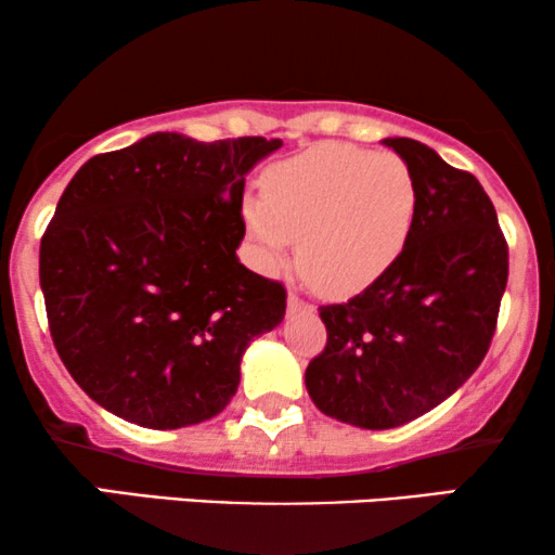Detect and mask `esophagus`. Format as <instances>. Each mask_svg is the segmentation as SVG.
<instances>
[{"label": "esophagus", "instance_id": "esophagus-1", "mask_svg": "<svg viewBox=\"0 0 555 555\" xmlns=\"http://www.w3.org/2000/svg\"><path fill=\"white\" fill-rule=\"evenodd\" d=\"M287 313H313V306L300 298V295H287Z\"/></svg>", "mask_w": 555, "mask_h": 555}]
</instances>
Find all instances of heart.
Instances as JSON below:
<instances>
[{
  "label": "heart",
  "mask_w": 555,
  "mask_h": 555,
  "mask_svg": "<svg viewBox=\"0 0 555 555\" xmlns=\"http://www.w3.org/2000/svg\"><path fill=\"white\" fill-rule=\"evenodd\" d=\"M416 202L404 158L333 141L272 164L262 196L242 202V219L264 262H283L300 240L302 278L333 298H351L404 253Z\"/></svg>",
  "instance_id": "1"
}]
</instances>
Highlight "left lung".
Instances as JSON below:
<instances>
[{"instance_id": "1", "label": "left lung", "mask_w": 555, "mask_h": 555, "mask_svg": "<svg viewBox=\"0 0 555 555\" xmlns=\"http://www.w3.org/2000/svg\"><path fill=\"white\" fill-rule=\"evenodd\" d=\"M414 173L416 219L399 260L348 302L321 306L325 348L308 363L313 404L393 429L452 397L488 353L507 285V242L469 171L414 139H384Z\"/></svg>"}]
</instances>
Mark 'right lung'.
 Returning <instances> with one entry per match:
<instances>
[{
  "instance_id": "1",
  "label": "right lung",
  "mask_w": 555,
  "mask_h": 555,
  "mask_svg": "<svg viewBox=\"0 0 555 555\" xmlns=\"http://www.w3.org/2000/svg\"><path fill=\"white\" fill-rule=\"evenodd\" d=\"M280 139L154 133L98 154L40 242L50 336L90 399L149 429L211 420L249 340L280 325L283 283L247 270L245 173Z\"/></svg>"
}]
</instances>
